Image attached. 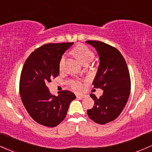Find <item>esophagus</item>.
<instances>
[{
	"instance_id": "34e87169",
	"label": "esophagus",
	"mask_w": 152,
	"mask_h": 152,
	"mask_svg": "<svg viewBox=\"0 0 152 152\" xmlns=\"http://www.w3.org/2000/svg\"><path fill=\"white\" fill-rule=\"evenodd\" d=\"M77 98H85L86 97V95H77Z\"/></svg>"
}]
</instances>
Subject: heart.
<instances>
[{
    "label": "heart",
    "instance_id": "b5f03b06",
    "mask_svg": "<svg viewBox=\"0 0 152 152\" xmlns=\"http://www.w3.org/2000/svg\"><path fill=\"white\" fill-rule=\"evenodd\" d=\"M72 53L83 64H89L94 58V52L84 45H78L75 47L73 49ZM64 61L65 57L62 56L59 63L60 69H62V67H63L64 64ZM71 86L75 90L79 91L83 88L81 83L78 81H72L71 82Z\"/></svg>",
    "mask_w": 152,
    "mask_h": 152
}]
</instances>
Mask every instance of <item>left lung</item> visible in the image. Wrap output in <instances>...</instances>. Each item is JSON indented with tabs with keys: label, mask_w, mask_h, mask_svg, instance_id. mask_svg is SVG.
<instances>
[{
	"label": "left lung",
	"mask_w": 152,
	"mask_h": 152,
	"mask_svg": "<svg viewBox=\"0 0 152 152\" xmlns=\"http://www.w3.org/2000/svg\"><path fill=\"white\" fill-rule=\"evenodd\" d=\"M86 43L96 49L100 58L93 85L103 91L99 98L90 95L94 105L87 114L93 121L104 125L115 120L125 107L130 94V76L125 58L116 48L99 41Z\"/></svg>",
	"instance_id": "obj_1"
}]
</instances>
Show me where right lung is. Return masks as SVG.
<instances>
[{"label": "right lung", "instance_id": "1", "mask_svg": "<svg viewBox=\"0 0 152 152\" xmlns=\"http://www.w3.org/2000/svg\"><path fill=\"white\" fill-rule=\"evenodd\" d=\"M74 42L47 44L39 47L25 62L20 80V94L27 113L40 125L53 127L63 121L71 102L76 98L69 91L51 94L47 84L59 74L64 53Z\"/></svg>", "mask_w": 152, "mask_h": 152}]
</instances>
